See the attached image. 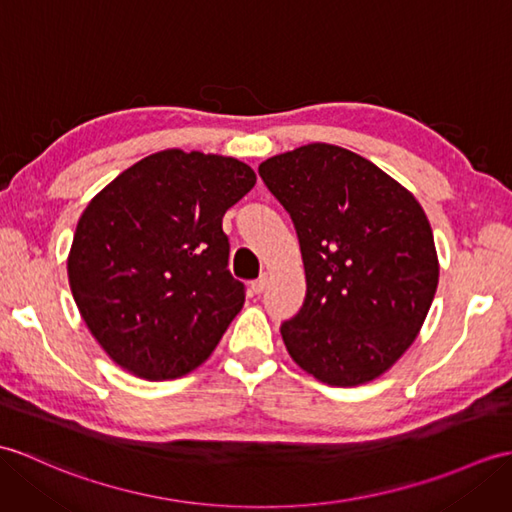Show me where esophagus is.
Listing matches in <instances>:
<instances>
[{
  "instance_id": "1",
  "label": "esophagus",
  "mask_w": 512,
  "mask_h": 512,
  "mask_svg": "<svg viewBox=\"0 0 512 512\" xmlns=\"http://www.w3.org/2000/svg\"><path fill=\"white\" fill-rule=\"evenodd\" d=\"M266 285H268V272H264V275L251 283V290H253V294H261L266 290Z\"/></svg>"
}]
</instances>
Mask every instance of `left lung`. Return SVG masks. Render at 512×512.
I'll list each match as a JSON object with an SVG mask.
<instances>
[{
    "label": "left lung",
    "instance_id": "8db88e82",
    "mask_svg": "<svg viewBox=\"0 0 512 512\" xmlns=\"http://www.w3.org/2000/svg\"><path fill=\"white\" fill-rule=\"evenodd\" d=\"M299 235L307 292L281 325L285 349L329 386L386 373L421 331L438 285L425 211L351 150L307 144L259 165Z\"/></svg>",
    "mask_w": 512,
    "mask_h": 512
}]
</instances>
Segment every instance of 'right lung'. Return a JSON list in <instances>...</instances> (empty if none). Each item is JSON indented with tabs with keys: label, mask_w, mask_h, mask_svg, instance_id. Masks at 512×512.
I'll use <instances>...</instances> for the list:
<instances>
[{
	"label": "right lung",
	"mask_w": 512,
	"mask_h": 512,
	"mask_svg": "<svg viewBox=\"0 0 512 512\" xmlns=\"http://www.w3.org/2000/svg\"><path fill=\"white\" fill-rule=\"evenodd\" d=\"M255 181L242 161L174 148L130 165L82 211L69 288L115 364L157 382L216 349L246 296L222 218Z\"/></svg>",
	"instance_id": "add662e5"
}]
</instances>
